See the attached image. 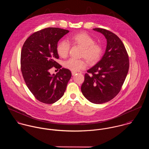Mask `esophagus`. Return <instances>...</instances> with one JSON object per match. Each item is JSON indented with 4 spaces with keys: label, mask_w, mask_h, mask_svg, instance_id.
Listing matches in <instances>:
<instances>
[{
    "label": "esophagus",
    "mask_w": 149,
    "mask_h": 149,
    "mask_svg": "<svg viewBox=\"0 0 149 149\" xmlns=\"http://www.w3.org/2000/svg\"><path fill=\"white\" fill-rule=\"evenodd\" d=\"M77 73V72H73V71H72V75L73 76V75H74V74H76Z\"/></svg>",
    "instance_id": "obj_1"
}]
</instances>
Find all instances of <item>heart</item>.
Segmentation results:
<instances>
[{"mask_svg":"<svg viewBox=\"0 0 149 149\" xmlns=\"http://www.w3.org/2000/svg\"><path fill=\"white\" fill-rule=\"evenodd\" d=\"M70 42L83 48L81 57L85 58L90 64H95L100 59L103 54V47L101 45L95 43V40L86 33H80L69 38ZM70 45L65 41H61L57 44V52L61 58H66L69 54ZM86 61L84 59L70 58L64 63L65 68L77 72L85 69Z\"/></svg>","mask_w":149,"mask_h":149,"instance_id":"obj_1","label":"heart"}]
</instances>
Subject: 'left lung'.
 <instances>
[{"mask_svg":"<svg viewBox=\"0 0 149 149\" xmlns=\"http://www.w3.org/2000/svg\"><path fill=\"white\" fill-rule=\"evenodd\" d=\"M93 30L105 36L106 50L102 59L87 70L81 89L90 102L103 104L121 90L128 72L129 58L124 44L116 34L104 29Z\"/></svg>","mask_w":149,"mask_h":149,"instance_id":"8db88e82","label":"left lung"}]
</instances>
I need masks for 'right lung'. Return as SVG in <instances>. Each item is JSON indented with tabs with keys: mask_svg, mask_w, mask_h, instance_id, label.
Here are the masks:
<instances>
[{
	"mask_svg": "<svg viewBox=\"0 0 149 149\" xmlns=\"http://www.w3.org/2000/svg\"><path fill=\"white\" fill-rule=\"evenodd\" d=\"M69 33L58 27H47L35 32L24 43L21 55V69L25 83L34 96L45 104H53L63 95L72 73L55 60L59 58L57 43ZM53 67L60 68L51 75Z\"/></svg>",
	"mask_w": 149,
	"mask_h": 149,
	"instance_id": "add662e5",
	"label": "right lung"
}]
</instances>
